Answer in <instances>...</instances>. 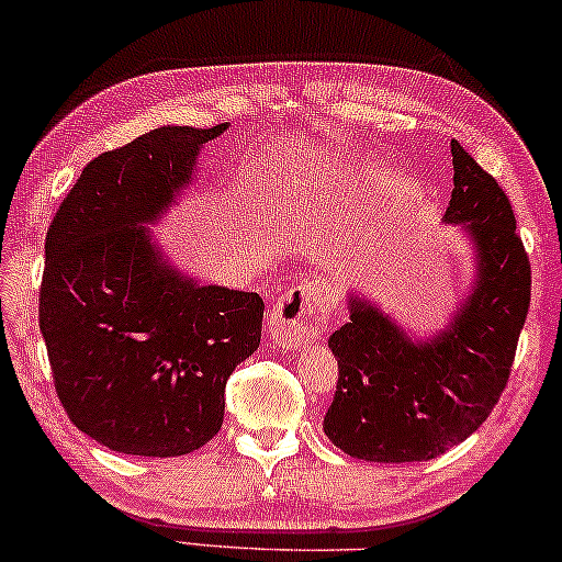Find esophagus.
Segmentation results:
<instances>
[{
	"mask_svg": "<svg viewBox=\"0 0 562 562\" xmlns=\"http://www.w3.org/2000/svg\"><path fill=\"white\" fill-rule=\"evenodd\" d=\"M333 315V290L325 280L295 284L274 300L267 315L270 338L282 348H300L328 328Z\"/></svg>",
	"mask_w": 562,
	"mask_h": 562,
	"instance_id": "esophagus-1",
	"label": "esophagus"
}]
</instances>
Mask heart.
Here are the masks:
<instances>
[{
    "label": "heart",
    "instance_id": "b5f03b06",
    "mask_svg": "<svg viewBox=\"0 0 562 562\" xmlns=\"http://www.w3.org/2000/svg\"><path fill=\"white\" fill-rule=\"evenodd\" d=\"M300 196H303V191H300V189L292 191V194H290V204H295V201H297Z\"/></svg>",
    "mask_w": 562,
    "mask_h": 562
}]
</instances>
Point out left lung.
<instances>
[{"instance_id": "obj_1", "label": "left lung", "mask_w": 562, "mask_h": 562, "mask_svg": "<svg viewBox=\"0 0 562 562\" xmlns=\"http://www.w3.org/2000/svg\"><path fill=\"white\" fill-rule=\"evenodd\" d=\"M454 189L443 224L474 249V280L431 338H414L361 292L330 335L338 391L323 418L335 447L363 462H426L480 429L507 386L530 307L527 262L509 199L451 140Z\"/></svg>"}]
</instances>
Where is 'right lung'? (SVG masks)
Segmentation results:
<instances>
[{
  "label": "right lung",
  "instance_id": "right-lung-1",
  "mask_svg": "<svg viewBox=\"0 0 562 562\" xmlns=\"http://www.w3.org/2000/svg\"><path fill=\"white\" fill-rule=\"evenodd\" d=\"M227 128L161 125L100 154L47 229L40 330L57 396L82 434L121 454L204 447L222 429L227 379L262 338L257 292L189 278L146 227Z\"/></svg>",
  "mask_w": 562,
  "mask_h": 562
}]
</instances>
